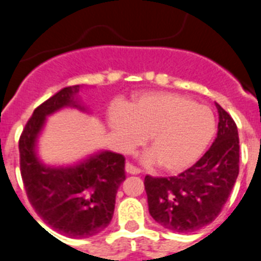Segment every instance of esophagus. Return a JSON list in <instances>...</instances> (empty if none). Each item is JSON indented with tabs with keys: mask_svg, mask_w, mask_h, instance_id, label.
I'll return each instance as SVG.
<instances>
[{
	"mask_svg": "<svg viewBox=\"0 0 261 261\" xmlns=\"http://www.w3.org/2000/svg\"><path fill=\"white\" fill-rule=\"evenodd\" d=\"M125 169H126V172H127V173H130V174H139L141 172L140 169L138 168V167L133 166L131 163H126Z\"/></svg>",
	"mask_w": 261,
	"mask_h": 261,
	"instance_id": "esophagus-1",
	"label": "esophagus"
}]
</instances>
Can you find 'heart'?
<instances>
[{"label":"heart","instance_id":"1","mask_svg":"<svg viewBox=\"0 0 261 261\" xmlns=\"http://www.w3.org/2000/svg\"><path fill=\"white\" fill-rule=\"evenodd\" d=\"M110 125L123 150L140 145L149 135L151 149L144 154V161L159 162L169 172L191 166L216 133L211 108L172 92L140 93L128 107L115 105Z\"/></svg>","mask_w":261,"mask_h":261}]
</instances>
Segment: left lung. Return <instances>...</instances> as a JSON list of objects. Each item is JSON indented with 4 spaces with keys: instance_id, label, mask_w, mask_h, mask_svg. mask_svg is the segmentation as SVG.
<instances>
[{
    "instance_id": "left-lung-1",
    "label": "left lung",
    "mask_w": 261,
    "mask_h": 261,
    "mask_svg": "<svg viewBox=\"0 0 261 261\" xmlns=\"http://www.w3.org/2000/svg\"><path fill=\"white\" fill-rule=\"evenodd\" d=\"M218 134L209 150L178 176L144 179L149 213L156 223L178 233L208 226L221 213L239 176V131L216 103Z\"/></svg>"
}]
</instances>
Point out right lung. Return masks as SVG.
I'll list each match as a JSON object with an SVG mask.
<instances>
[{
	"instance_id": "right-lung-1",
	"label": "right lung",
	"mask_w": 261,
	"mask_h": 261,
	"mask_svg": "<svg viewBox=\"0 0 261 261\" xmlns=\"http://www.w3.org/2000/svg\"><path fill=\"white\" fill-rule=\"evenodd\" d=\"M82 85L61 89L35 108L20 136V169L28 199L38 216L71 239H87L111 223L116 194L125 181V158L98 150L70 166H50L38 153L48 116L74 108L89 113L79 97Z\"/></svg>"
}]
</instances>
